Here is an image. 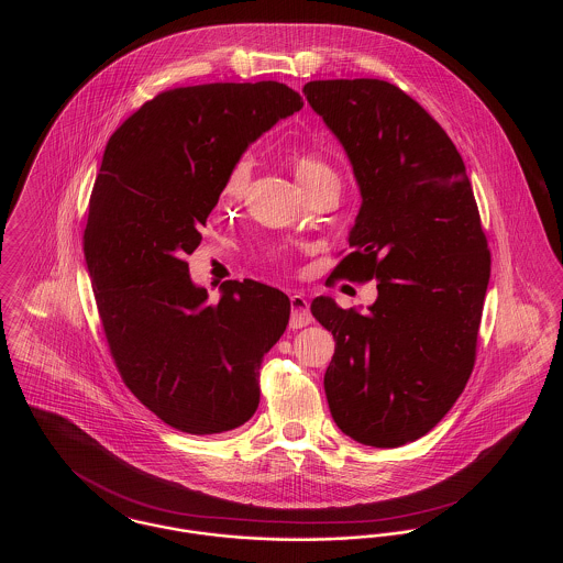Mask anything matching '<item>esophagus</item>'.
Returning <instances> with one entry per match:
<instances>
[{
  "instance_id": "34e87169",
  "label": "esophagus",
  "mask_w": 563,
  "mask_h": 563,
  "mask_svg": "<svg viewBox=\"0 0 563 563\" xmlns=\"http://www.w3.org/2000/svg\"><path fill=\"white\" fill-rule=\"evenodd\" d=\"M310 322H312V314H310L306 297L303 295H291V319H289L291 329H301Z\"/></svg>"
}]
</instances>
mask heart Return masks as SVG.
Listing matches in <instances>:
<instances>
[{"label": "heart", "instance_id": "b5f03b06", "mask_svg": "<svg viewBox=\"0 0 563 563\" xmlns=\"http://www.w3.org/2000/svg\"><path fill=\"white\" fill-rule=\"evenodd\" d=\"M251 173H253V162L249 156H242L230 166V170L223 179V188H221V194L228 202L241 200L242 194L246 191V186L251 181ZM295 173H297L299 184H308V181H314L319 177L335 175L333 168L312 152H301L295 158Z\"/></svg>", "mask_w": 563, "mask_h": 563}]
</instances>
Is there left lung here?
<instances>
[{
  "instance_id": "1",
  "label": "left lung",
  "mask_w": 563,
  "mask_h": 563,
  "mask_svg": "<svg viewBox=\"0 0 563 563\" xmlns=\"http://www.w3.org/2000/svg\"><path fill=\"white\" fill-rule=\"evenodd\" d=\"M303 95L342 141L363 205L333 280H377L367 314L310 306L335 338L324 393L372 448L424 437L475 367L492 255L466 166L427 109L384 80H314Z\"/></svg>"
}]
</instances>
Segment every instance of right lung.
Listing matches in <instances>:
<instances>
[{
    "mask_svg": "<svg viewBox=\"0 0 563 563\" xmlns=\"http://www.w3.org/2000/svg\"><path fill=\"white\" fill-rule=\"evenodd\" d=\"M303 108L280 81L173 88L109 136L90 194L84 255L111 358L164 424L217 434L260 405L262 358L285 333L289 297L225 280L219 301L189 278V255L230 166Z\"/></svg>",
    "mask_w": 563,
    "mask_h": 563,
    "instance_id": "right-lung-1",
    "label": "right lung"
}]
</instances>
